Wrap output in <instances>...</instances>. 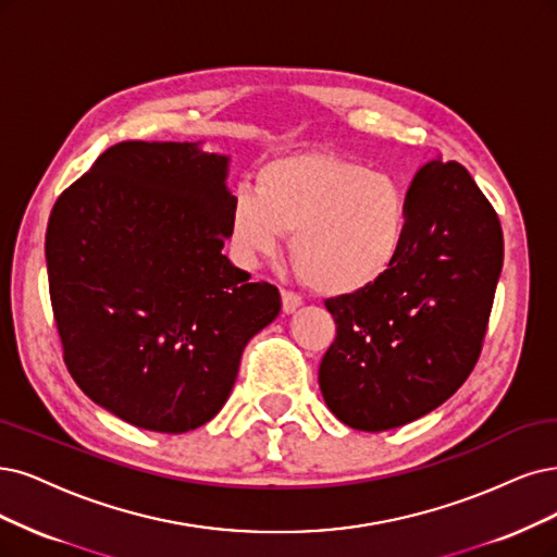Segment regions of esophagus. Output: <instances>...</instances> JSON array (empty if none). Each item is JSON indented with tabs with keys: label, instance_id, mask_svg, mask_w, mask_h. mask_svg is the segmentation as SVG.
Returning <instances> with one entry per match:
<instances>
[{
	"label": "esophagus",
	"instance_id": "1",
	"mask_svg": "<svg viewBox=\"0 0 557 557\" xmlns=\"http://www.w3.org/2000/svg\"><path fill=\"white\" fill-rule=\"evenodd\" d=\"M302 298L296 294V292H289V289H282V312L284 314H292L296 312L300 307Z\"/></svg>",
	"mask_w": 557,
	"mask_h": 557
}]
</instances>
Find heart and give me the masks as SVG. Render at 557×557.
Listing matches in <instances>:
<instances>
[{"label":"heart","instance_id":"b5f03b06","mask_svg":"<svg viewBox=\"0 0 557 557\" xmlns=\"http://www.w3.org/2000/svg\"><path fill=\"white\" fill-rule=\"evenodd\" d=\"M230 230L243 259L273 257L294 232L292 255L321 294H358L389 273L408 236V199L383 172L327 151L265 162L255 193L238 190Z\"/></svg>","mask_w":557,"mask_h":557}]
</instances>
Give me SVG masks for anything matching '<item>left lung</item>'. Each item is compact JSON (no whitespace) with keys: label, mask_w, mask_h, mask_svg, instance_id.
<instances>
[{"label":"left lung","mask_w":557,"mask_h":557,"mask_svg":"<svg viewBox=\"0 0 557 557\" xmlns=\"http://www.w3.org/2000/svg\"><path fill=\"white\" fill-rule=\"evenodd\" d=\"M406 199L408 236L389 273L325 300L337 337L319 385L360 431L413 422L457 393L482 354L503 271L498 213L463 164L426 162Z\"/></svg>","instance_id":"left-lung-1"}]
</instances>
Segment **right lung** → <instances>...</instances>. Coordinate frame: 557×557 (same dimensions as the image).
Segmentation results:
<instances>
[{
  "instance_id": "obj_1",
  "label": "right lung",
  "mask_w": 557,
  "mask_h": 557,
  "mask_svg": "<svg viewBox=\"0 0 557 557\" xmlns=\"http://www.w3.org/2000/svg\"><path fill=\"white\" fill-rule=\"evenodd\" d=\"M230 158L188 141H119L59 195L46 234L52 314L73 381L139 429L218 416L280 292L222 255Z\"/></svg>"
}]
</instances>
